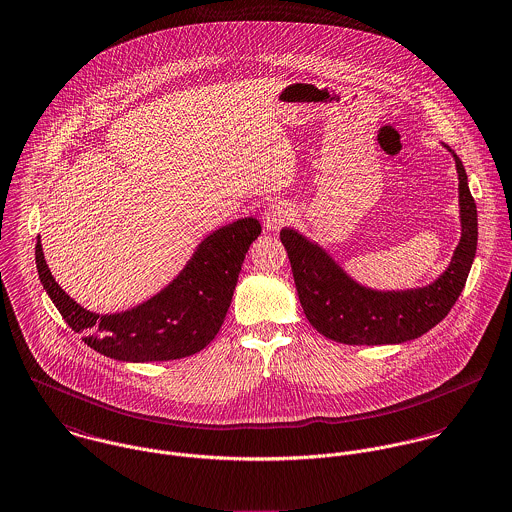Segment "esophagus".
<instances>
[{"mask_svg": "<svg viewBox=\"0 0 512 512\" xmlns=\"http://www.w3.org/2000/svg\"><path fill=\"white\" fill-rule=\"evenodd\" d=\"M288 218H290V210L284 206L283 202H275L265 208L263 226L269 233H275L283 228L284 224L288 222Z\"/></svg>", "mask_w": 512, "mask_h": 512, "instance_id": "obj_1", "label": "esophagus"}]
</instances>
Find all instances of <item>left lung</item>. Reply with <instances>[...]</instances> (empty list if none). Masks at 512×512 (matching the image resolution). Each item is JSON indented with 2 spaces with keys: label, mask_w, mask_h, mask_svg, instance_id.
<instances>
[{
  "label": "left lung",
  "mask_w": 512,
  "mask_h": 512,
  "mask_svg": "<svg viewBox=\"0 0 512 512\" xmlns=\"http://www.w3.org/2000/svg\"><path fill=\"white\" fill-rule=\"evenodd\" d=\"M446 147V145H444ZM459 180L461 237L446 271L426 286L377 290L357 283L316 241L281 229L300 304L326 338L347 345H387L416 340L440 324L459 298L477 249V208L463 163L450 147Z\"/></svg>",
  "instance_id": "1"
}]
</instances>
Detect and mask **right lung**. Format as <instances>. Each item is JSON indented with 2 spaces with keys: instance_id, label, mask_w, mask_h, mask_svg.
<instances>
[{
  "instance_id": "right-lung-1",
  "label": "right lung",
  "mask_w": 512,
  "mask_h": 512,
  "mask_svg": "<svg viewBox=\"0 0 512 512\" xmlns=\"http://www.w3.org/2000/svg\"><path fill=\"white\" fill-rule=\"evenodd\" d=\"M255 218L235 220L206 235L184 269L149 300L115 314H96L70 298L51 275L41 237L35 259L43 288L64 322L117 361H171L198 353L220 332L245 253L259 237Z\"/></svg>"
}]
</instances>
